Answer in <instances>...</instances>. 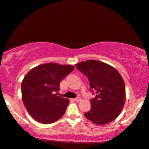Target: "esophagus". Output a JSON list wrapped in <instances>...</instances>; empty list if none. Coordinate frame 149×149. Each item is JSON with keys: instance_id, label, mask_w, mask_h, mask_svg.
<instances>
[{"instance_id": "esophagus-1", "label": "esophagus", "mask_w": 149, "mask_h": 149, "mask_svg": "<svg viewBox=\"0 0 149 149\" xmlns=\"http://www.w3.org/2000/svg\"><path fill=\"white\" fill-rule=\"evenodd\" d=\"M73 100H74V101H80L81 100V98L78 97H77V98H74Z\"/></svg>"}]
</instances>
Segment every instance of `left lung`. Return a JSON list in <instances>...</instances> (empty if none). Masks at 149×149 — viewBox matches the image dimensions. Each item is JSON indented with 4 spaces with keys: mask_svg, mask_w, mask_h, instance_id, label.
I'll list each match as a JSON object with an SVG mask.
<instances>
[{
    "mask_svg": "<svg viewBox=\"0 0 149 149\" xmlns=\"http://www.w3.org/2000/svg\"><path fill=\"white\" fill-rule=\"evenodd\" d=\"M87 77L92 92L91 108L85 117L94 124L104 125L120 115L125 101L123 78L116 69L101 61L88 60L75 64Z\"/></svg>",
    "mask_w": 149,
    "mask_h": 149,
    "instance_id": "left-lung-1",
    "label": "left lung"
}]
</instances>
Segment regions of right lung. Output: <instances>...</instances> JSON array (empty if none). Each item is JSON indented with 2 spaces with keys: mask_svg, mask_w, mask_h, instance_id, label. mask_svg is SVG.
<instances>
[{
  "mask_svg": "<svg viewBox=\"0 0 149 149\" xmlns=\"http://www.w3.org/2000/svg\"><path fill=\"white\" fill-rule=\"evenodd\" d=\"M72 65L47 63L30 70L22 82V96L28 113L35 120L51 124L63 116L69 100L57 96L60 82L74 70Z\"/></svg>",
  "mask_w": 149,
  "mask_h": 149,
  "instance_id": "1",
  "label": "right lung"
}]
</instances>
